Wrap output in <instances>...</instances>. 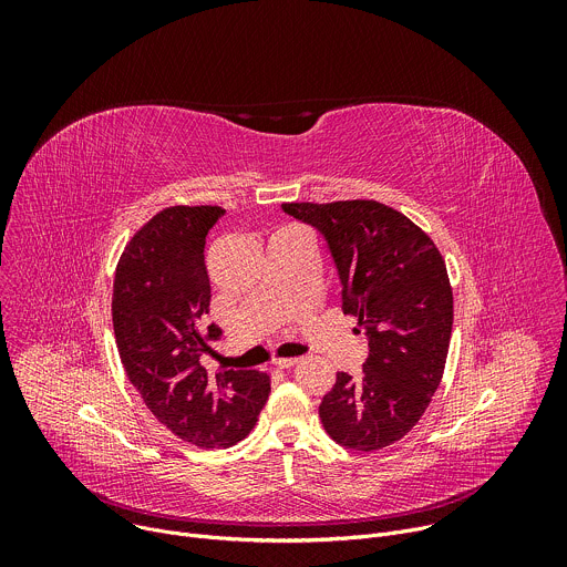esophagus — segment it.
<instances>
[{
    "label": "esophagus",
    "instance_id": "34e87169",
    "mask_svg": "<svg viewBox=\"0 0 567 567\" xmlns=\"http://www.w3.org/2000/svg\"><path fill=\"white\" fill-rule=\"evenodd\" d=\"M280 370H289V368H293L296 363H298V359H278V361H274Z\"/></svg>",
    "mask_w": 567,
    "mask_h": 567
}]
</instances>
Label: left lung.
I'll use <instances>...</instances> for the list:
<instances>
[{"label": "left lung", "instance_id": "left-lung-1", "mask_svg": "<svg viewBox=\"0 0 567 567\" xmlns=\"http://www.w3.org/2000/svg\"><path fill=\"white\" fill-rule=\"evenodd\" d=\"M316 228L341 285L343 311L368 339L361 377L337 374L318 413L328 435L372 453L406 435L429 409L449 354L453 291L433 239L370 199L282 204Z\"/></svg>", "mask_w": 567, "mask_h": 567}]
</instances>
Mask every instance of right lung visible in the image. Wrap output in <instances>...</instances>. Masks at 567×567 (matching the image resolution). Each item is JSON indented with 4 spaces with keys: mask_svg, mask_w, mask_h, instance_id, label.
<instances>
[{
    "mask_svg": "<svg viewBox=\"0 0 567 567\" xmlns=\"http://www.w3.org/2000/svg\"><path fill=\"white\" fill-rule=\"evenodd\" d=\"M219 206H173L156 213L118 260L112 296L114 337L127 379L150 413L199 449L247 437L267 403L271 379L260 370L202 365L217 326H204L210 282L206 235Z\"/></svg>",
    "mask_w": 567,
    "mask_h": 567,
    "instance_id": "add662e5",
    "label": "right lung"
}]
</instances>
